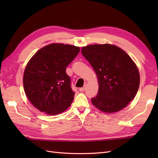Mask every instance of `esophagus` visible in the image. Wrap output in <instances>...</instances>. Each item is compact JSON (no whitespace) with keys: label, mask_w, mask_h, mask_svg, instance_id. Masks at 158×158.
I'll use <instances>...</instances> for the list:
<instances>
[{"label":"esophagus","mask_w":158,"mask_h":158,"mask_svg":"<svg viewBox=\"0 0 158 158\" xmlns=\"http://www.w3.org/2000/svg\"><path fill=\"white\" fill-rule=\"evenodd\" d=\"M85 87L84 86V87H83V88H80L79 89V90H80V92H83L85 90Z\"/></svg>","instance_id":"1"}]
</instances>
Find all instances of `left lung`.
Masks as SVG:
<instances>
[{"mask_svg": "<svg viewBox=\"0 0 158 158\" xmlns=\"http://www.w3.org/2000/svg\"><path fill=\"white\" fill-rule=\"evenodd\" d=\"M81 52L98 77V95L92 103L99 111L116 113L135 98L140 85V74L127 52L114 45L94 44L82 47Z\"/></svg>", "mask_w": 158, "mask_h": 158, "instance_id": "left-lung-1", "label": "left lung"}]
</instances>
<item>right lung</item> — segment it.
<instances>
[{
	"mask_svg": "<svg viewBox=\"0 0 158 158\" xmlns=\"http://www.w3.org/2000/svg\"><path fill=\"white\" fill-rule=\"evenodd\" d=\"M80 49L55 43L42 47L28 61L23 73V88L31 103L41 112L56 115L70 106L75 94L66 68Z\"/></svg>",
	"mask_w": 158,
	"mask_h": 158,
	"instance_id": "obj_1",
	"label": "right lung"
}]
</instances>
